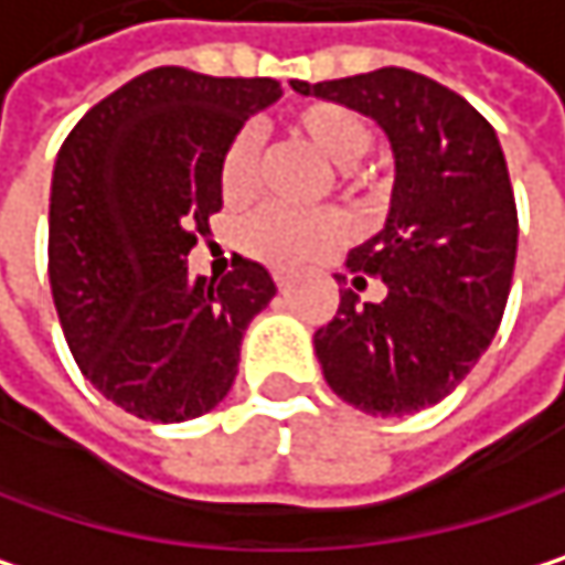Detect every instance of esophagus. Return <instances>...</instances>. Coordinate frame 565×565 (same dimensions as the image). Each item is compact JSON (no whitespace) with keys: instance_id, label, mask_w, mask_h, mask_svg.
Wrapping results in <instances>:
<instances>
[{"instance_id":"obj_1","label":"esophagus","mask_w":565,"mask_h":565,"mask_svg":"<svg viewBox=\"0 0 565 565\" xmlns=\"http://www.w3.org/2000/svg\"><path fill=\"white\" fill-rule=\"evenodd\" d=\"M291 280H295V277H291L288 270H274V285H277L280 291H288V288H291Z\"/></svg>"}]
</instances>
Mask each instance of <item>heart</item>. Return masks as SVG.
<instances>
[{
  "label": "heart",
  "mask_w": 565,
  "mask_h": 565,
  "mask_svg": "<svg viewBox=\"0 0 565 565\" xmlns=\"http://www.w3.org/2000/svg\"><path fill=\"white\" fill-rule=\"evenodd\" d=\"M291 131L301 141H308L324 161H331L338 168H351L374 145L371 125L358 111H351L348 105H338V102L301 105L291 115ZM257 164H260V138L254 128H241L227 141V148L221 154V168H217L224 201L241 204L254 194ZM348 234H351V224L334 207L288 211V207H277V204H264L241 221L237 244L264 264L298 267V264H308L318 254L331 250Z\"/></svg>",
  "instance_id": "obj_1"
}]
</instances>
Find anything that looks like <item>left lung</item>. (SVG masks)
<instances>
[{
  "label": "left lung",
  "mask_w": 565,
  "mask_h": 565,
  "mask_svg": "<svg viewBox=\"0 0 565 565\" xmlns=\"http://www.w3.org/2000/svg\"><path fill=\"white\" fill-rule=\"evenodd\" d=\"M381 125L394 151L384 227L351 250L354 288L315 334L324 381L351 407L404 417L440 404L490 348L513 285L516 201L493 125L447 85L411 68L291 82Z\"/></svg>",
  "instance_id": "1"
}]
</instances>
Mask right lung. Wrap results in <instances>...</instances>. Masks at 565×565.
Returning <instances> with one entry per match:
<instances>
[{
    "mask_svg": "<svg viewBox=\"0 0 565 565\" xmlns=\"http://www.w3.org/2000/svg\"><path fill=\"white\" fill-rule=\"evenodd\" d=\"M274 78L151 68L68 131L52 171L49 285L85 381L121 411L181 424L234 384L241 338L277 295L264 264L234 257L194 277L188 250L221 207V154L274 105Z\"/></svg>",
    "mask_w": 565,
    "mask_h": 565,
    "instance_id": "right-lung-1",
    "label": "right lung"
}]
</instances>
